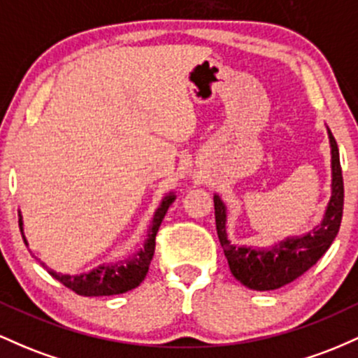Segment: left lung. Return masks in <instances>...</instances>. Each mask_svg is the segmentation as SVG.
I'll list each match as a JSON object with an SVG mask.
<instances>
[{
    "instance_id": "left-lung-1",
    "label": "left lung",
    "mask_w": 358,
    "mask_h": 358,
    "mask_svg": "<svg viewBox=\"0 0 358 358\" xmlns=\"http://www.w3.org/2000/svg\"><path fill=\"white\" fill-rule=\"evenodd\" d=\"M331 148V196L322 224L305 236L287 237L269 249L236 245L227 237V207L219 195H213L217 236L227 257L229 268L237 281L249 289L269 291L294 281L306 273L327 252L338 234L343 213V176L340 166L338 146L328 129Z\"/></svg>"
}]
</instances>
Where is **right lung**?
<instances>
[{
    "mask_svg": "<svg viewBox=\"0 0 358 358\" xmlns=\"http://www.w3.org/2000/svg\"><path fill=\"white\" fill-rule=\"evenodd\" d=\"M175 199L176 195L173 192L163 196L162 203L156 208L153 220H151L145 244L133 256L122 259L119 262H113V264H102L99 268L89 271V273L60 274L52 269H47L48 274L52 278H55L57 281H60L64 286H67L69 289H72L73 293L80 294V296H113V294H121L126 293V291L134 289L146 278L148 269H150V262L155 254L156 234H158L159 225H162L163 219H165V213L170 208V205L175 202ZM18 224L23 236L22 213H20ZM23 241L28 245L24 236ZM42 264L45 266V262H42Z\"/></svg>",
    "mask_w": 358,
    "mask_h": 358,
    "instance_id": "obj_1",
    "label": "right lung"
}]
</instances>
